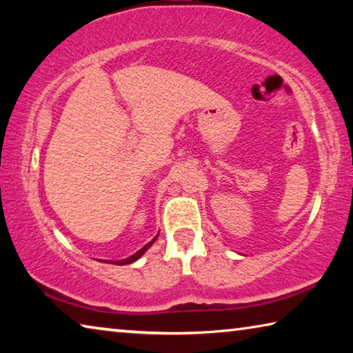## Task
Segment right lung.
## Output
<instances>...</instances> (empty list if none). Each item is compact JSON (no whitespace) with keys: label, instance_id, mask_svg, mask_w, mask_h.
<instances>
[{"label":"right lung","instance_id":"right-lung-1","mask_svg":"<svg viewBox=\"0 0 353 353\" xmlns=\"http://www.w3.org/2000/svg\"><path fill=\"white\" fill-rule=\"evenodd\" d=\"M159 236V235H157ZM157 236H155L154 238V240L152 241H149L148 244H146V246H143L140 250H139V252H135L134 255H130L129 256V259H126V260H119V261H113V265H129V263H134L135 260H139L140 259V256L143 255V254H145L146 252V250L149 249V248H151L152 246V244H154V241L155 240H157ZM110 263V261H109Z\"/></svg>","mask_w":353,"mask_h":353}]
</instances>
